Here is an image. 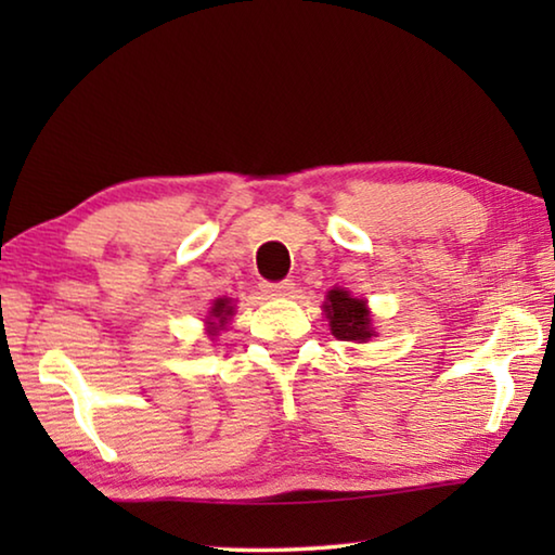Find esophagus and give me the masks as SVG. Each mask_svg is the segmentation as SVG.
<instances>
[{"instance_id":"obj_1","label":"esophagus","mask_w":555,"mask_h":555,"mask_svg":"<svg viewBox=\"0 0 555 555\" xmlns=\"http://www.w3.org/2000/svg\"><path fill=\"white\" fill-rule=\"evenodd\" d=\"M261 288H264V294H269V296H291V294H294L296 284L291 279H286V281H264Z\"/></svg>"}]
</instances>
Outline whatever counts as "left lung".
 Wrapping results in <instances>:
<instances>
[{
    "label": "left lung",
    "instance_id": "obj_1",
    "mask_svg": "<svg viewBox=\"0 0 555 555\" xmlns=\"http://www.w3.org/2000/svg\"><path fill=\"white\" fill-rule=\"evenodd\" d=\"M325 315L331 321V331L337 340H357L364 343L372 337V321L367 304L360 298H352L343 288H333L325 300Z\"/></svg>",
    "mask_w": 555,
    "mask_h": 555
}]
</instances>
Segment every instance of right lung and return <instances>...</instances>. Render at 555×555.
Masks as SVG:
<instances>
[{"mask_svg": "<svg viewBox=\"0 0 555 555\" xmlns=\"http://www.w3.org/2000/svg\"><path fill=\"white\" fill-rule=\"evenodd\" d=\"M210 315H212V323H210V335H215L220 331V327L228 323V318L232 315V304L230 298H218L215 300V306L210 308Z\"/></svg>", "mask_w": 555, "mask_h": 555, "instance_id": "obj_1", "label": "right lung"}]
</instances>
